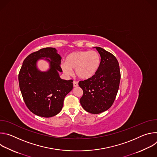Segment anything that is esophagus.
Returning a JSON list of instances; mask_svg holds the SVG:
<instances>
[{
	"label": "esophagus",
	"mask_w": 157,
	"mask_h": 157,
	"mask_svg": "<svg viewBox=\"0 0 157 157\" xmlns=\"http://www.w3.org/2000/svg\"><path fill=\"white\" fill-rule=\"evenodd\" d=\"M73 86H74V87H77V86H78V82L77 81H73Z\"/></svg>",
	"instance_id": "1"
}]
</instances>
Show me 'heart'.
<instances>
[{"mask_svg":"<svg viewBox=\"0 0 157 157\" xmlns=\"http://www.w3.org/2000/svg\"><path fill=\"white\" fill-rule=\"evenodd\" d=\"M101 65V56L94 50L76 51L66 56L65 63L61 64L64 74L71 75L75 69L76 76L82 79L93 78L98 71Z\"/></svg>","mask_w":157,"mask_h":157,"instance_id":"1","label":"heart"}]
</instances>
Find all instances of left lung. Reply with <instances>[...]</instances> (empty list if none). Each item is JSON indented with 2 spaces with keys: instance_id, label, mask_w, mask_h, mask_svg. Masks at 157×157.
I'll list each match as a JSON object with an SVG mask.
<instances>
[{
  "instance_id": "obj_1",
  "label": "left lung",
  "mask_w": 157,
  "mask_h": 157,
  "mask_svg": "<svg viewBox=\"0 0 157 157\" xmlns=\"http://www.w3.org/2000/svg\"><path fill=\"white\" fill-rule=\"evenodd\" d=\"M101 55V65L91 78L79 82L83 94L80 99L82 108L91 114H100L109 109L117 96L121 72L116 58L101 47H94Z\"/></svg>"
}]
</instances>
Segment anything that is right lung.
<instances>
[{"label":"right lung","instance_id":"1","mask_svg":"<svg viewBox=\"0 0 157 157\" xmlns=\"http://www.w3.org/2000/svg\"><path fill=\"white\" fill-rule=\"evenodd\" d=\"M50 64L47 72L37 68L39 59ZM61 56L55 48H44L29 55L24 61L18 75L20 89L28 109L34 114L51 117L61 110L65 96L73 87V80L60 78Z\"/></svg>","mask_w":157,"mask_h":157}]
</instances>
